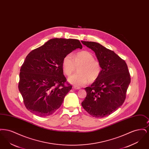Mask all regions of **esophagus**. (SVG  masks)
Returning <instances> with one entry per match:
<instances>
[{
	"instance_id": "34e87169",
	"label": "esophagus",
	"mask_w": 149,
	"mask_h": 149,
	"mask_svg": "<svg viewBox=\"0 0 149 149\" xmlns=\"http://www.w3.org/2000/svg\"><path fill=\"white\" fill-rule=\"evenodd\" d=\"M72 88L74 89H77V90H79V89H80L79 87H77V86H74L72 87Z\"/></svg>"
}]
</instances>
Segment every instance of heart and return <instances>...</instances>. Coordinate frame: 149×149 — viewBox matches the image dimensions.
Masks as SVG:
<instances>
[{
    "label": "heart",
    "instance_id": "b5f03b06",
    "mask_svg": "<svg viewBox=\"0 0 149 149\" xmlns=\"http://www.w3.org/2000/svg\"><path fill=\"white\" fill-rule=\"evenodd\" d=\"M79 66L78 73L68 78V81L75 86L85 85L88 81L93 82L99 78L102 68L99 62L94 60V57L90 52L82 51L71 55H66L63 60L64 74L70 76Z\"/></svg>",
    "mask_w": 149,
    "mask_h": 149
}]
</instances>
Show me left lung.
I'll list each match as a JSON object with an SVG mask.
<instances>
[{
	"mask_svg": "<svg viewBox=\"0 0 149 149\" xmlns=\"http://www.w3.org/2000/svg\"><path fill=\"white\" fill-rule=\"evenodd\" d=\"M81 42L95 52L102 68L99 78L84 88L86 96L81 106L93 117L103 118L117 110L125 100L131 82L127 65L114 51L99 43Z\"/></svg>",
	"mask_w": 149,
	"mask_h": 149,
	"instance_id": "8db88e82",
	"label": "left lung"
}]
</instances>
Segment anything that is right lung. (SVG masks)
Instances as JSON below:
<instances>
[{
	"label": "right lung",
	"mask_w": 149,
	"mask_h": 149,
	"mask_svg": "<svg viewBox=\"0 0 149 149\" xmlns=\"http://www.w3.org/2000/svg\"><path fill=\"white\" fill-rule=\"evenodd\" d=\"M82 49L78 40L52 38L32 50L26 57L19 73V91L26 108L40 117L54 113L72 88L63 74L64 57Z\"/></svg>",
	"instance_id": "add662e5"
}]
</instances>
